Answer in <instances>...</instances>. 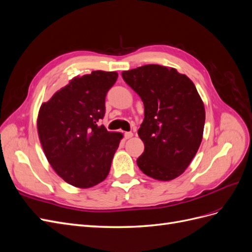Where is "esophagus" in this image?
<instances>
[{"mask_svg":"<svg viewBox=\"0 0 252 252\" xmlns=\"http://www.w3.org/2000/svg\"><path fill=\"white\" fill-rule=\"evenodd\" d=\"M132 135H133V133H132L131 131H128V132H125V133H124L125 139H130Z\"/></svg>","mask_w":252,"mask_h":252,"instance_id":"obj_1","label":"esophagus"}]
</instances>
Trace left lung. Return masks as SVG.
I'll use <instances>...</instances> for the list:
<instances>
[{
	"label": "left lung",
	"instance_id": "8db88e82",
	"mask_svg": "<svg viewBox=\"0 0 252 252\" xmlns=\"http://www.w3.org/2000/svg\"><path fill=\"white\" fill-rule=\"evenodd\" d=\"M122 77L144 104L138 134L145 149L136 159L139 168L158 181L178 178L203 138L205 108L194 84L174 68L155 64L123 71Z\"/></svg>",
	"mask_w": 252,
	"mask_h": 252
}]
</instances>
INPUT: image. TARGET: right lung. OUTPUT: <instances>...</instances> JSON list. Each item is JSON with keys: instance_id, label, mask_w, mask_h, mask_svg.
I'll list each match as a JSON object with an SVG mask.
<instances>
[{"instance_id": "1", "label": "right lung", "mask_w": 252, "mask_h": 252, "mask_svg": "<svg viewBox=\"0 0 252 252\" xmlns=\"http://www.w3.org/2000/svg\"><path fill=\"white\" fill-rule=\"evenodd\" d=\"M116 71H93L72 79L37 116V132L49 164L74 187L89 188L109 173L123 135L97 122L105 116V98L117 82Z\"/></svg>"}]
</instances>
